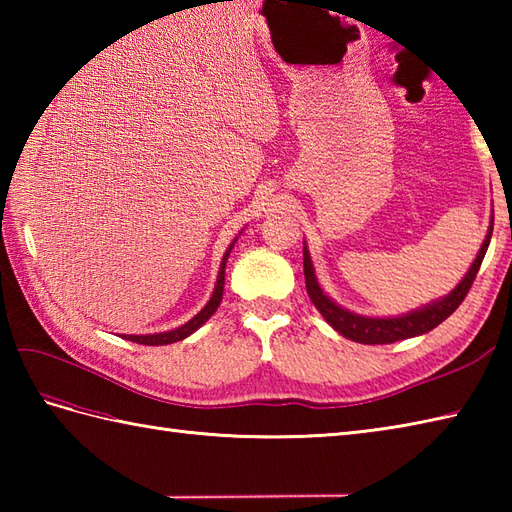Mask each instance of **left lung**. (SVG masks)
Instances as JSON below:
<instances>
[{
    "label": "left lung",
    "instance_id": "left-lung-1",
    "mask_svg": "<svg viewBox=\"0 0 512 512\" xmlns=\"http://www.w3.org/2000/svg\"><path fill=\"white\" fill-rule=\"evenodd\" d=\"M493 235V224L488 228V235L484 239V244L477 253L475 262L471 266L469 273L464 275V279L460 281V286L455 288L449 297H444L431 306L416 310L411 314H405V317H396V319H369V317H358V314H352L343 310L341 306L323 295V290L317 284V277H314L312 270V262L308 250L303 248V275H306V288L308 295L312 299L314 306L323 314V319L328 321L336 332H341L345 339H352L356 343H367V345H383V343H396L402 339H411V336H418L429 332L433 328L451 317V314L460 308V303L464 301V297L469 295V290L473 286V281L477 277V270L482 266V259L486 255L488 242H491Z\"/></svg>",
    "mask_w": 512,
    "mask_h": 512
}]
</instances>
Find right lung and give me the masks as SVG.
I'll return each instance as SVG.
<instances>
[{
	"label": "right lung",
	"mask_w": 512,
	"mask_h": 512,
	"mask_svg": "<svg viewBox=\"0 0 512 512\" xmlns=\"http://www.w3.org/2000/svg\"><path fill=\"white\" fill-rule=\"evenodd\" d=\"M231 248H233V246H231ZM231 248L226 250V255H224V259H222L220 275H217V284H215V290H213V297L209 299V303H206V306H204L198 314H195V317H193L189 323H184L182 328H178V330H171V332L145 334V336L127 334V336H123V339H127V341H134V343H140V345H167V343H176V341L187 339V336H189V334H193L195 330H198L202 323L209 321V317H211V314L217 310V306H220V301H222V292H224V268H226V259H228V255H231Z\"/></svg>",
	"instance_id": "right-lung-1"
}]
</instances>
